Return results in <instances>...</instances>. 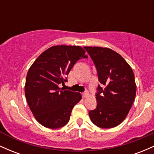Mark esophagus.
I'll return each instance as SVG.
<instances>
[{"label": "esophagus", "instance_id": "esophagus-1", "mask_svg": "<svg viewBox=\"0 0 154 154\" xmlns=\"http://www.w3.org/2000/svg\"><path fill=\"white\" fill-rule=\"evenodd\" d=\"M88 95V91H85V92H84V93H82V97L84 98H87Z\"/></svg>", "mask_w": 154, "mask_h": 154}]
</instances>
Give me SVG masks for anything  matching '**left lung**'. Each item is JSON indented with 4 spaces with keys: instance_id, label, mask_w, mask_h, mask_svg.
I'll return each mask as SVG.
<instances>
[{
    "instance_id": "left-lung-1",
    "label": "left lung",
    "mask_w": 154,
    "mask_h": 154,
    "mask_svg": "<svg viewBox=\"0 0 154 154\" xmlns=\"http://www.w3.org/2000/svg\"><path fill=\"white\" fill-rule=\"evenodd\" d=\"M95 63L98 80L97 106L89 111L92 122L101 128L117 126L128 116L135 98L136 84L131 66L114 51L84 47ZM104 89H103V88Z\"/></svg>"
}]
</instances>
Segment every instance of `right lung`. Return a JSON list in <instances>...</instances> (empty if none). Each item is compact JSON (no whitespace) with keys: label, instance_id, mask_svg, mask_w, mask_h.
<instances>
[{"label":"right lung","instance_id":"right-lung-1","mask_svg":"<svg viewBox=\"0 0 154 154\" xmlns=\"http://www.w3.org/2000/svg\"><path fill=\"white\" fill-rule=\"evenodd\" d=\"M88 58L80 46L55 45L42 53L26 75L24 93L35 118L47 128L57 129L68 123L74 106L82 99L79 93L64 91L66 75L75 63Z\"/></svg>","mask_w":154,"mask_h":154}]
</instances>
